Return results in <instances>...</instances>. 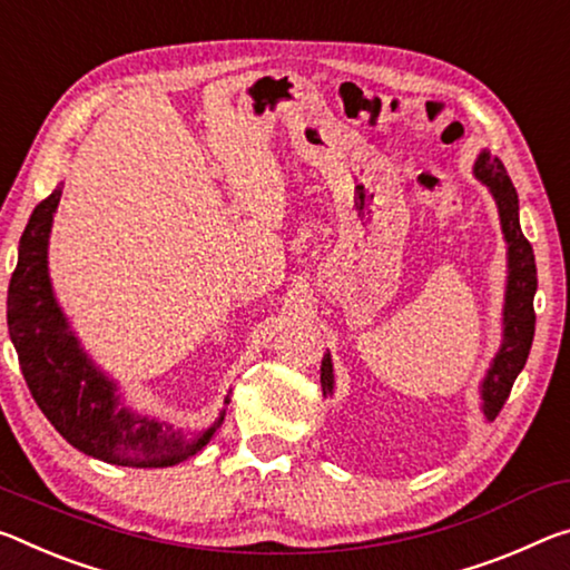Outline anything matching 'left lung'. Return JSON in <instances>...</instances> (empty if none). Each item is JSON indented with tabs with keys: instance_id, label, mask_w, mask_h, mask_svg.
Masks as SVG:
<instances>
[{
	"instance_id": "obj_1",
	"label": "left lung",
	"mask_w": 570,
	"mask_h": 570,
	"mask_svg": "<svg viewBox=\"0 0 570 570\" xmlns=\"http://www.w3.org/2000/svg\"><path fill=\"white\" fill-rule=\"evenodd\" d=\"M474 177L487 185L494 197L497 213H500L502 236L508 243V284H504V306H502V345L492 357V365L487 370L484 381L480 385L482 395V413L487 421H494L497 413L502 411L504 401L512 391L514 377L522 373L528 363L532 334H535V309L532 299L538 292V271L535 256L528 238L522 236L520 228V203L518 193L510 183V175L504 165L490 151L482 149L474 161ZM322 393H334V367L332 355L324 352L322 357Z\"/></svg>"
}]
</instances>
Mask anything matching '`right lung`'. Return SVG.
Returning <instances> with one entry per match:
<instances>
[{"label":"right lung","mask_w":570,"mask_h":570,"mask_svg":"<svg viewBox=\"0 0 570 570\" xmlns=\"http://www.w3.org/2000/svg\"><path fill=\"white\" fill-rule=\"evenodd\" d=\"M60 195L62 185L32 210L7 292L9 340L27 387L45 419L83 454L116 466H175L215 436L225 411L203 431L175 429L131 409L119 383L90 360L50 282L48 246Z\"/></svg>","instance_id":"obj_1"}]
</instances>
